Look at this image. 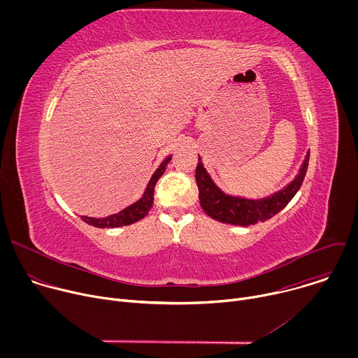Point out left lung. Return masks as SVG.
<instances>
[{
  "label": "left lung",
  "mask_w": 358,
  "mask_h": 358,
  "mask_svg": "<svg viewBox=\"0 0 358 358\" xmlns=\"http://www.w3.org/2000/svg\"><path fill=\"white\" fill-rule=\"evenodd\" d=\"M310 151L306 155L297 176L283 189L273 192L269 196L259 199H248L243 196H234L225 194L211 178L208 171L203 167L199 156L195 170V181L198 185V196L202 210L213 220L232 225H255L264 222L279 211H282L289 201L296 195L304 180L306 171L309 166Z\"/></svg>",
  "instance_id": "1"
}]
</instances>
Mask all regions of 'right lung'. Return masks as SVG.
<instances>
[{
    "instance_id": "add662e5",
    "label": "right lung",
    "mask_w": 358,
    "mask_h": 358,
    "mask_svg": "<svg viewBox=\"0 0 358 358\" xmlns=\"http://www.w3.org/2000/svg\"><path fill=\"white\" fill-rule=\"evenodd\" d=\"M170 160H171V156L166 157V160L160 164V167L155 171V174L151 176L143 196L138 201H136L134 203H131V206H129L124 210H122L120 213L109 215L106 218H92V217L82 215L80 217L82 221H85L86 224L92 225V227H96V228H119V227H123V225L134 224V222L140 221L141 218H144L148 214V211L151 210V207H152V199H155L156 182L159 181V178L166 171L167 164L170 163Z\"/></svg>"
}]
</instances>
